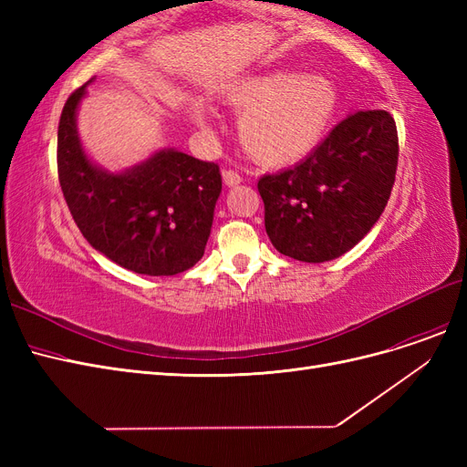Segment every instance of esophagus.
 Masks as SVG:
<instances>
[{
	"label": "esophagus",
	"mask_w": 467,
	"mask_h": 467,
	"mask_svg": "<svg viewBox=\"0 0 467 467\" xmlns=\"http://www.w3.org/2000/svg\"><path fill=\"white\" fill-rule=\"evenodd\" d=\"M222 177H223V182L228 187H235V185H239V182H242V175H239L237 171H234V169H225V171L222 173Z\"/></svg>",
	"instance_id": "34e87169"
}]
</instances>
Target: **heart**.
Here are the masks:
<instances>
[{"instance_id": "heart-1", "label": "heart", "mask_w": 467, "mask_h": 467, "mask_svg": "<svg viewBox=\"0 0 467 467\" xmlns=\"http://www.w3.org/2000/svg\"><path fill=\"white\" fill-rule=\"evenodd\" d=\"M228 103L242 110L237 134L249 158L266 167H285L319 146L338 97L333 81L321 74L275 69L244 79L228 95Z\"/></svg>"}]
</instances>
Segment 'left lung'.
Masks as SVG:
<instances>
[{
    "mask_svg": "<svg viewBox=\"0 0 467 467\" xmlns=\"http://www.w3.org/2000/svg\"><path fill=\"white\" fill-rule=\"evenodd\" d=\"M398 155L388 110H360L338 122L304 161L259 179L271 244L304 263L341 257L384 212Z\"/></svg>",
    "mask_w": 467,
    "mask_h": 467,
    "instance_id": "obj_1",
    "label": "left lung"
}]
</instances>
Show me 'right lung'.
<instances>
[{
	"mask_svg": "<svg viewBox=\"0 0 467 467\" xmlns=\"http://www.w3.org/2000/svg\"><path fill=\"white\" fill-rule=\"evenodd\" d=\"M78 88L58 124V179L83 237L105 257L138 275L173 276L199 263L222 191L218 163L177 150L158 151L129 171L97 169L81 150Z\"/></svg>",
	"mask_w": 467,
	"mask_h": 467,
	"instance_id": "right-lung-1",
	"label": "right lung"
}]
</instances>
